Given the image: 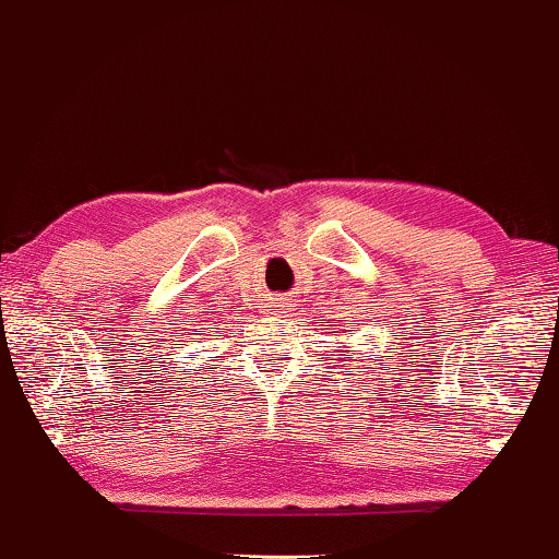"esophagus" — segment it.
<instances>
[{"label": "esophagus", "instance_id": "34e87169", "mask_svg": "<svg viewBox=\"0 0 559 559\" xmlns=\"http://www.w3.org/2000/svg\"><path fill=\"white\" fill-rule=\"evenodd\" d=\"M267 307H272V309H282V307H287V299H285V297H272L270 302H267Z\"/></svg>", "mask_w": 559, "mask_h": 559}]
</instances>
